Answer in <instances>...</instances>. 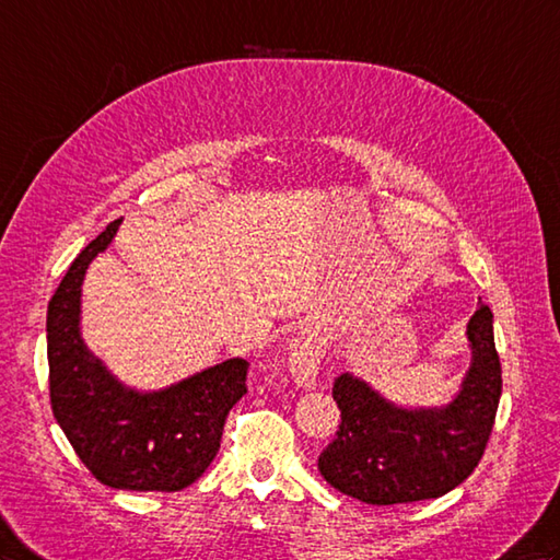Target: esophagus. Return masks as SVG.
<instances>
[{
	"label": "esophagus",
	"instance_id": "obj_1",
	"mask_svg": "<svg viewBox=\"0 0 560 560\" xmlns=\"http://www.w3.org/2000/svg\"><path fill=\"white\" fill-rule=\"evenodd\" d=\"M322 357H324L322 342L314 334H300L291 342L289 371L300 388H314V385H317Z\"/></svg>",
	"mask_w": 560,
	"mask_h": 560
}]
</instances>
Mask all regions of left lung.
Instances as JSON below:
<instances>
[{
    "label": "left lung",
    "mask_w": 560,
    "mask_h": 560,
    "mask_svg": "<svg viewBox=\"0 0 560 560\" xmlns=\"http://www.w3.org/2000/svg\"><path fill=\"white\" fill-rule=\"evenodd\" d=\"M466 338L470 366L452 402L442 407H402L360 376L336 378L340 425L317 464L328 485L364 504L393 506L438 499L470 476L501 397L490 307L478 305Z\"/></svg>",
    "instance_id": "left-lung-1"
}]
</instances>
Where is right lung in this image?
I'll use <instances>...</instances> for the list:
<instances>
[{
	"instance_id": "right-lung-1",
	"label": "right lung",
	"mask_w": 560,
	"mask_h": 560,
	"mask_svg": "<svg viewBox=\"0 0 560 560\" xmlns=\"http://www.w3.org/2000/svg\"><path fill=\"white\" fill-rule=\"evenodd\" d=\"M120 222H110L75 257L49 300L51 409L98 482L132 492H179L218 454L226 413L248 393V362L232 357L161 390H137L110 374L84 342L80 314L84 275Z\"/></svg>"
}]
</instances>
